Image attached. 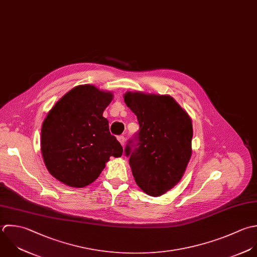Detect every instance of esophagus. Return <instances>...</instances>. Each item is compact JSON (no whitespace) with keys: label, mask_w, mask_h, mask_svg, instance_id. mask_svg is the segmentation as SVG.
<instances>
[{"label":"esophagus","mask_w":257,"mask_h":257,"mask_svg":"<svg viewBox=\"0 0 257 257\" xmlns=\"http://www.w3.org/2000/svg\"><path fill=\"white\" fill-rule=\"evenodd\" d=\"M117 139H118V141L120 142V144H121L122 146H124V144H125V137H124V136H118Z\"/></svg>","instance_id":"1"}]
</instances>
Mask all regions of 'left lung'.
Segmentation results:
<instances>
[{"label":"left lung","mask_w":257,"mask_h":257,"mask_svg":"<svg viewBox=\"0 0 257 257\" xmlns=\"http://www.w3.org/2000/svg\"><path fill=\"white\" fill-rule=\"evenodd\" d=\"M124 101L140 126L125 147L132 174L146 194L160 196L180 181L190 160L191 118L169 95L127 92Z\"/></svg>","instance_id":"8db88e82"}]
</instances>
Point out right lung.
<instances>
[{
  "instance_id": "1",
  "label": "right lung",
  "mask_w": 257,
  "mask_h": 257,
  "mask_svg": "<svg viewBox=\"0 0 257 257\" xmlns=\"http://www.w3.org/2000/svg\"><path fill=\"white\" fill-rule=\"evenodd\" d=\"M113 94L93 85H80L49 111L41 130V151L52 176L71 187L94 182L111 156L123 148L109 131L103 112Z\"/></svg>"
}]
</instances>
